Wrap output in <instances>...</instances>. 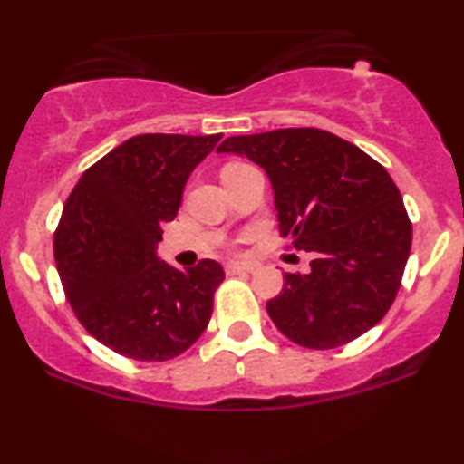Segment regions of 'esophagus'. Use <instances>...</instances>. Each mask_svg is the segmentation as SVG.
<instances>
[{"label":"esophagus","mask_w":464,"mask_h":464,"mask_svg":"<svg viewBox=\"0 0 464 464\" xmlns=\"http://www.w3.org/2000/svg\"><path fill=\"white\" fill-rule=\"evenodd\" d=\"M253 270H256V266H253V264H227L226 266V275L227 276L246 275V272H253Z\"/></svg>","instance_id":"34e87169"}]
</instances>
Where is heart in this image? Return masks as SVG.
Masks as SVG:
<instances>
[{
  "mask_svg": "<svg viewBox=\"0 0 464 464\" xmlns=\"http://www.w3.org/2000/svg\"><path fill=\"white\" fill-rule=\"evenodd\" d=\"M234 167H243V164H230V167H226V169H234Z\"/></svg>",
  "mask_w": 464,
  "mask_h": 464,
  "instance_id": "obj_1",
  "label": "heart"
}]
</instances>
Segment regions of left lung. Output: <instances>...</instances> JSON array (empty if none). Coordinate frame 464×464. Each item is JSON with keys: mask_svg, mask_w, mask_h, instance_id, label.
<instances>
[{"mask_svg": "<svg viewBox=\"0 0 464 464\" xmlns=\"http://www.w3.org/2000/svg\"><path fill=\"white\" fill-rule=\"evenodd\" d=\"M272 181L281 237L313 253L266 304L285 338L313 351L357 340L384 319L401 287L411 221L395 181L357 145L321 129L227 137Z\"/></svg>", "mask_w": 464, "mask_h": 464, "instance_id": "1", "label": "left lung"}]
</instances>
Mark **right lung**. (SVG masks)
Returning a JSON list of instances; mask_svg holds the SVG:
<instances>
[{
	"label": "right lung",
	"instance_id": "right-lung-1",
	"mask_svg": "<svg viewBox=\"0 0 464 464\" xmlns=\"http://www.w3.org/2000/svg\"><path fill=\"white\" fill-rule=\"evenodd\" d=\"M221 135L130 137L84 170L63 207L54 259L88 334L135 361H169L200 338L224 268L177 270L156 257L192 170Z\"/></svg>",
	"mask_w": 464,
	"mask_h": 464
}]
</instances>
